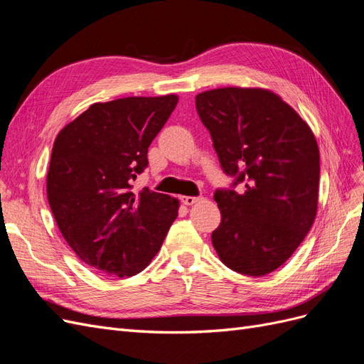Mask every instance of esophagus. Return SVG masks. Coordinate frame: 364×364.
Instances as JSON below:
<instances>
[{"mask_svg": "<svg viewBox=\"0 0 364 364\" xmlns=\"http://www.w3.org/2000/svg\"><path fill=\"white\" fill-rule=\"evenodd\" d=\"M202 200V197H191V196H183L182 197V202H183V205H186V206H191V205H194V203H197V202H200Z\"/></svg>", "mask_w": 364, "mask_h": 364, "instance_id": "obj_1", "label": "esophagus"}]
</instances>
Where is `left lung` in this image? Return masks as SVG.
I'll use <instances>...</instances> for the list:
<instances>
[{
  "instance_id": "left-lung-1",
  "label": "left lung",
  "mask_w": 364,
  "mask_h": 364,
  "mask_svg": "<svg viewBox=\"0 0 364 364\" xmlns=\"http://www.w3.org/2000/svg\"><path fill=\"white\" fill-rule=\"evenodd\" d=\"M226 174L245 191L217 190L222 223L211 240L234 272L264 277L281 267L313 226L318 200V147L313 130L264 87H217L196 95Z\"/></svg>"
}]
</instances>
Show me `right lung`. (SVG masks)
Wrapping results in <instances>:
<instances>
[{
  "label": "right lung",
  "instance_id": "obj_1",
  "mask_svg": "<svg viewBox=\"0 0 364 364\" xmlns=\"http://www.w3.org/2000/svg\"><path fill=\"white\" fill-rule=\"evenodd\" d=\"M179 97L94 103L54 141L47 197L65 241L86 266L126 278L144 270L178 217L179 200L132 191L151 141Z\"/></svg>",
  "mask_w": 364,
  "mask_h": 364
}]
</instances>
